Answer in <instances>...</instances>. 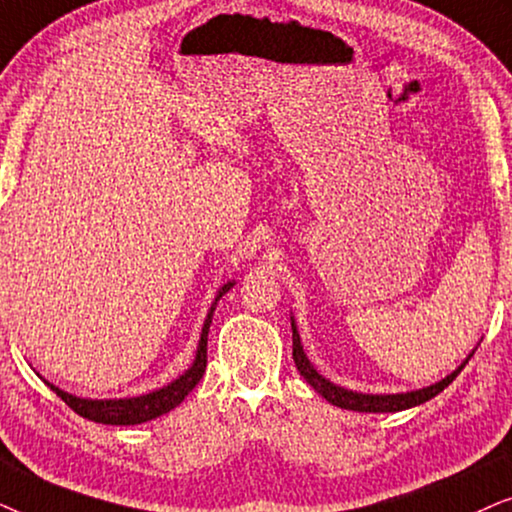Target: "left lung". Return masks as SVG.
<instances>
[{
  "label": "left lung",
  "mask_w": 512,
  "mask_h": 512,
  "mask_svg": "<svg viewBox=\"0 0 512 512\" xmlns=\"http://www.w3.org/2000/svg\"><path fill=\"white\" fill-rule=\"evenodd\" d=\"M292 358H295V365L302 377L309 381V384L316 388V391L323 395L327 403L342 407V410H353V412H400V410H410V407H417L421 403H426V400H431L438 395L440 391H445V388L452 384L456 379V374H459L466 363H463L459 370H454L449 377H445L438 384L428 386V388H421V391H412V393H395V395H365V393H353V391H346L342 386H335L330 384L325 377H320V374L313 370L309 358L304 356L302 351V342H299V335H297V325L295 320H292Z\"/></svg>",
  "instance_id": "obj_1"
}]
</instances>
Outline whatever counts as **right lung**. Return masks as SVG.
I'll use <instances>...</instances> for the list:
<instances>
[{
	"instance_id": "1",
	"label": "right lung",
	"mask_w": 512,
	"mask_h": 512,
	"mask_svg": "<svg viewBox=\"0 0 512 512\" xmlns=\"http://www.w3.org/2000/svg\"><path fill=\"white\" fill-rule=\"evenodd\" d=\"M231 285L234 283H227L224 288L220 290V299L222 295H227L231 290ZM215 299V304H217ZM215 304L213 309H210L206 323H203V332H201V342H199V351H196V360L194 365L189 367V370L182 374L180 379H175L173 384L159 388V391L154 393H147V395H140V398H126V400H84V398H77V395H70L65 391H60V388L51 386L56 395L65 400V405L70 407L79 414V417H84L88 421H95V424H112V426H133V424H142V421H152L156 417H161V414H166L173 410L182 403V400L187 398L189 391L199 384L203 372H206V363H208V330H210V323H213V311H215Z\"/></svg>"
}]
</instances>
